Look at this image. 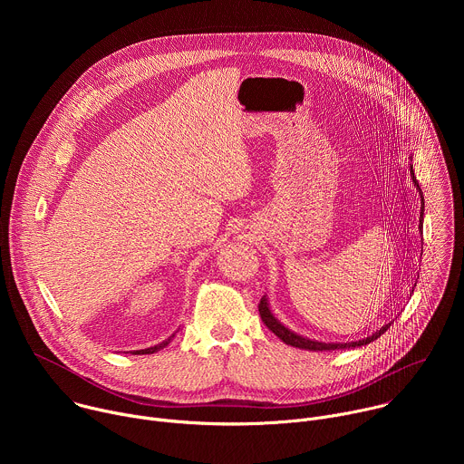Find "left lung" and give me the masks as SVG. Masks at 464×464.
<instances>
[{"mask_svg":"<svg viewBox=\"0 0 464 464\" xmlns=\"http://www.w3.org/2000/svg\"><path fill=\"white\" fill-rule=\"evenodd\" d=\"M411 179H413V183L417 185V188L420 190L419 181H417L415 172H413V165H411ZM420 198H422V192H420ZM420 209H422V213H420V229H422L424 198H422V206H420ZM258 314H260V317H262L264 324H266L277 338H281L286 345H292V347H297V349H304V351H336V349H353V347H362V345H367V343H371V342L378 340V338L385 333V330L391 326V323H389V324H383L380 330H376V333H374L372 336L363 338V340H360V342H349V343H323V342H314V340L303 338V336H299V334L292 333V330H290V328H286L285 324H281V323L276 319V315L272 314L266 295H264V297L260 299V303H258Z\"/></svg>","mask_w":464,"mask_h":464,"instance_id":"8db88e82","label":"left lung"}]
</instances>
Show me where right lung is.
Returning a JSON list of instances; mask_svg holds the SVG:
<instances>
[{
    "mask_svg": "<svg viewBox=\"0 0 464 464\" xmlns=\"http://www.w3.org/2000/svg\"><path fill=\"white\" fill-rule=\"evenodd\" d=\"M172 338H174V334H172L169 340H165V342H161V343H158V345H154V347H149V349H143V351H136V353H138V354H154V353L165 349V347L172 342Z\"/></svg>",
    "mask_w": 464,
    "mask_h": 464,
    "instance_id": "obj_1",
    "label": "right lung"
}]
</instances>
